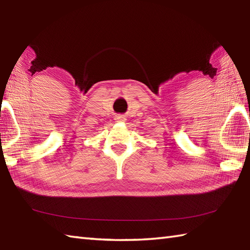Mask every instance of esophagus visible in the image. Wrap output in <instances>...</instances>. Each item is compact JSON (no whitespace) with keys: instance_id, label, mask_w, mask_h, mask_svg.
Returning <instances> with one entry per match:
<instances>
[{"instance_id":"esophagus-1","label":"esophagus","mask_w":250,"mask_h":250,"mask_svg":"<svg viewBox=\"0 0 250 250\" xmlns=\"http://www.w3.org/2000/svg\"><path fill=\"white\" fill-rule=\"evenodd\" d=\"M125 120H126V119L124 118V115L119 114V115L115 116V121H116V122H124Z\"/></svg>"}]
</instances>
